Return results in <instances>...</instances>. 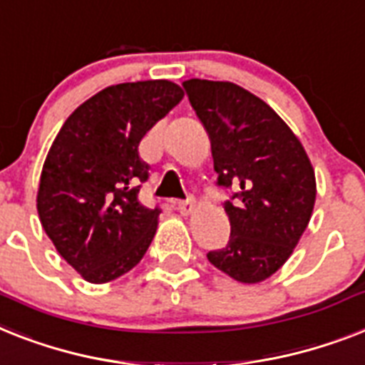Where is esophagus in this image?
Segmentation results:
<instances>
[{
    "instance_id": "34e87169",
    "label": "esophagus",
    "mask_w": 365,
    "mask_h": 365,
    "mask_svg": "<svg viewBox=\"0 0 365 365\" xmlns=\"http://www.w3.org/2000/svg\"><path fill=\"white\" fill-rule=\"evenodd\" d=\"M192 208H195V202H192V198H187V200H182V202L176 204V210L182 215H189V213L192 212Z\"/></svg>"
}]
</instances>
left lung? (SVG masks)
Masks as SVG:
<instances>
[{
    "label": "left lung",
    "instance_id": "1",
    "mask_svg": "<svg viewBox=\"0 0 365 365\" xmlns=\"http://www.w3.org/2000/svg\"><path fill=\"white\" fill-rule=\"evenodd\" d=\"M212 142L217 185L234 189L225 212L229 244L213 266L240 283H260L285 264L315 206V170L290 127L264 101L232 82H183Z\"/></svg>",
    "mask_w": 365,
    "mask_h": 365
}]
</instances>
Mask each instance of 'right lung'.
I'll list each match as a JSON object with an SVG mask.
<instances>
[{
    "mask_svg": "<svg viewBox=\"0 0 365 365\" xmlns=\"http://www.w3.org/2000/svg\"><path fill=\"white\" fill-rule=\"evenodd\" d=\"M183 99L168 80L108 86L65 120L50 146L37 212L58 253L90 283H108L142 260L159 208L138 202L148 165L138 144Z\"/></svg>",
    "mask_w": 365,
    "mask_h": 365,
    "instance_id": "1",
    "label": "right lung"
}]
</instances>
